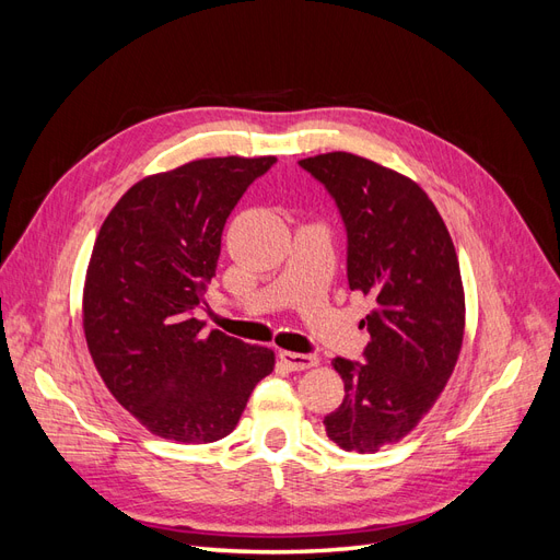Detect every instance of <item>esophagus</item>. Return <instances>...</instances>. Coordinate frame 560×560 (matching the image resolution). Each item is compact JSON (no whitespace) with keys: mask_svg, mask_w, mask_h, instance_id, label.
<instances>
[{"mask_svg":"<svg viewBox=\"0 0 560 560\" xmlns=\"http://www.w3.org/2000/svg\"><path fill=\"white\" fill-rule=\"evenodd\" d=\"M280 360L290 366L292 371H306L317 366V354H303V352H290V350H280Z\"/></svg>","mask_w":560,"mask_h":560,"instance_id":"1","label":"esophagus"}]
</instances>
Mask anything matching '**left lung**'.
Listing matches in <instances>:
<instances>
[{"label": "left lung", "instance_id": "1", "mask_svg": "<svg viewBox=\"0 0 560 560\" xmlns=\"http://www.w3.org/2000/svg\"><path fill=\"white\" fill-rule=\"evenodd\" d=\"M334 198L348 235V284L374 301L364 362L336 358L346 397L325 416L343 451L399 442L448 383L465 331L460 266L448 229L416 182L331 151L299 161Z\"/></svg>", "mask_w": 560, "mask_h": 560}]
</instances>
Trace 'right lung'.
Listing matches in <instances>:
<instances>
[{
	"instance_id": "add662e5",
	"label": "right lung",
	"mask_w": 560,
	"mask_h": 560,
	"mask_svg": "<svg viewBox=\"0 0 560 560\" xmlns=\"http://www.w3.org/2000/svg\"><path fill=\"white\" fill-rule=\"evenodd\" d=\"M276 156L200 159L138 182L107 214L83 287L91 358L118 404L147 430L210 444L238 425L273 350L196 319L222 231Z\"/></svg>"
}]
</instances>
